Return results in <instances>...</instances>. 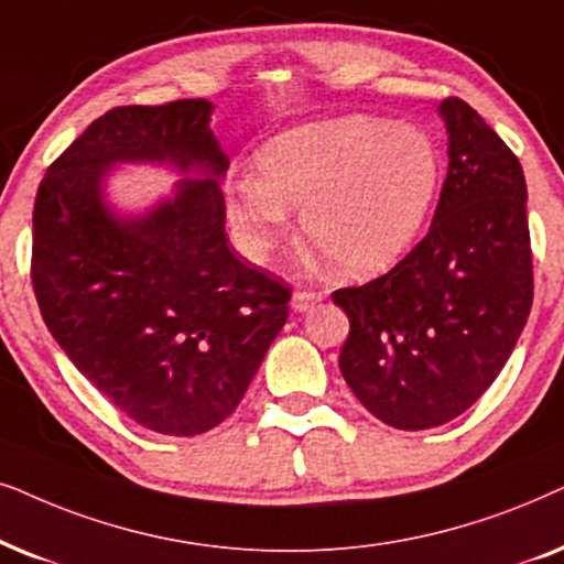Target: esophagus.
Listing matches in <instances>:
<instances>
[{"mask_svg":"<svg viewBox=\"0 0 564 564\" xmlns=\"http://www.w3.org/2000/svg\"><path fill=\"white\" fill-rule=\"evenodd\" d=\"M319 302H322V294H317V291L296 289L294 296H291V306H294V312H310L312 306H317Z\"/></svg>","mask_w":564,"mask_h":564,"instance_id":"esophagus-1","label":"esophagus"}]
</instances>
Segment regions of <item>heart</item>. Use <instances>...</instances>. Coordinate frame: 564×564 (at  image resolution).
I'll return each mask as SVG.
<instances>
[{"instance_id": "b5f03b06", "label": "heart", "mask_w": 564, "mask_h": 564, "mask_svg": "<svg viewBox=\"0 0 564 564\" xmlns=\"http://www.w3.org/2000/svg\"><path fill=\"white\" fill-rule=\"evenodd\" d=\"M444 180L438 147L417 126L345 116L278 133L258 152L254 177L231 183L227 219L250 260H265L291 231L343 275L394 265L431 219Z\"/></svg>"}]
</instances>
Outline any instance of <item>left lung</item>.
<instances>
[{
	"label": "left lung",
	"mask_w": 564,
	"mask_h": 564,
	"mask_svg": "<svg viewBox=\"0 0 564 564\" xmlns=\"http://www.w3.org/2000/svg\"><path fill=\"white\" fill-rule=\"evenodd\" d=\"M438 110L448 172L431 229L389 273L333 294L350 319L343 377L400 431L469 410L498 379L534 302L521 162L459 97Z\"/></svg>",
	"instance_id": "left-lung-1"
}]
</instances>
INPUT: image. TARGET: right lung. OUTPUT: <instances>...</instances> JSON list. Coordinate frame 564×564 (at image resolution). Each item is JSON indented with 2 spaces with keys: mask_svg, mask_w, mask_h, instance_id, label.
Returning a JSON list of instances; mask_svg holds the SVG:
<instances>
[{
  "mask_svg": "<svg viewBox=\"0 0 564 564\" xmlns=\"http://www.w3.org/2000/svg\"><path fill=\"white\" fill-rule=\"evenodd\" d=\"M212 110L200 97L108 110L46 170L33 208L43 322L93 387L162 435L229 417L289 317L291 289L231 252ZM116 161H167L202 180L131 220L104 204Z\"/></svg>",
  "mask_w": 564,
  "mask_h": 564,
  "instance_id": "right-lung-1",
  "label": "right lung"
}]
</instances>
